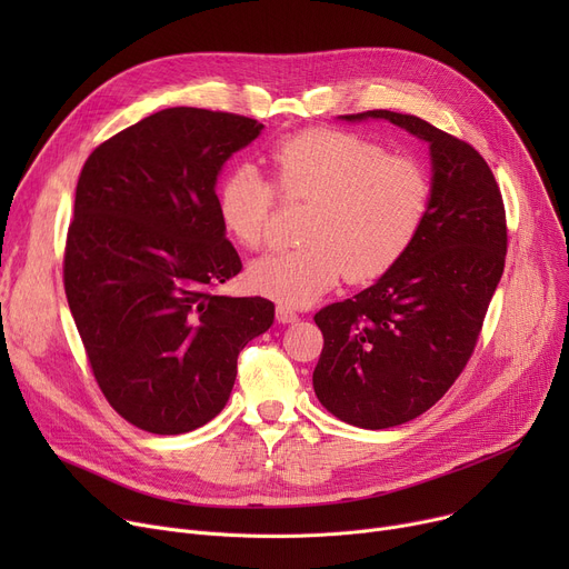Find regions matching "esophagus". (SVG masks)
<instances>
[{
	"mask_svg": "<svg viewBox=\"0 0 569 569\" xmlns=\"http://www.w3.org/2000/svg\"><path fill=\"white\" fill-rule=\"evenodd\" d=\"M277 318H279V322H295L300 316H297L295 309H290V307H286V305H279V307H277Z\"/></svg>",
	"mask_w": 569,
	"mask_h": 569,
	"instance_id": "1",
	"label": "esophagus"
}]
</instances>
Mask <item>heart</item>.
Masks as SVG:
<instances>
[{
    "label": "heart",
    "instance_id": "b5f03b06",
    "mask_svg": "<svg viewBox=\"0 0 569 569\" xmlns=\"http://www.w3.org/2000/svg\"><path fill=\"white\" fill-rule=\"evenodd\" d=\"M267 159L272 182L253 166H237L221 177L217 212L239 247L258 251L267 242L277 193L309 202L302 223L307 244L249 267L251 286L286 307L318 300L343 274L350 283H367L390 272L427 219V170L357 133L302 131L277 142Z\"/></svg>",
    "mask_w": 569,
    "mask_h": 569
}]
</instances>
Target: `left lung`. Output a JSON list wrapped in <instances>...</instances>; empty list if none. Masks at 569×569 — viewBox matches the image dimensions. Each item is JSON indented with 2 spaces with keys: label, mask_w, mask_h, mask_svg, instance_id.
Segmentation results:
<instances>
[{
  "label": "left lung",
  "mask_w": 569,
  "mask_h": 569,
  "mask_svg": "<svg viewBox=\"0 0 569 569\" xmlns=\"http://www.w3.org/2000/svg\"><path fill=\"white\" fill-rule=\"evenodd\" d=\"M343 117L390 119L427 140L433 161L410 249L371 288L313 316L325 339L316 397L348 425L387 429L427 412L466 369L505 269L507 219L489 163L466 140L392 110Z\"/></svg>",
  "instance_id": "left-lung-1"
}]
</instances>
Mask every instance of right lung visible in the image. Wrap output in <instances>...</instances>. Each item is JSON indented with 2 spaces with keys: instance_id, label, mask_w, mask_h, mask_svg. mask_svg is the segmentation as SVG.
Listing matches in <instances>:
<instances>
[{
  "instance_id": "obj_1",
  "label": "right lung",
  "mask_w": 569,
  "mask_h": 569,
  "mask_svg": "<svg viewBox=\"0 0 569 569\" xmlns=\"http://www.w3.org/2000/svg\"><path fill=\"white\" fill-rule=\"evenodd\" d=\"M251 117L166 108L87 157L64 290L89 369L133 427L177 436L226 406L237 355L274 322L264 297L214 290L242 272L217 212V174L258 138Z\"/></svg>"
}]
</instances>
